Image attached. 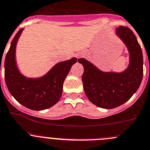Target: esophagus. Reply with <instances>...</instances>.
Returning a JSON list of instances; mask_svg holds the SVG:
<instances>
[{
  "instance_id": "34e87169",
  "label": "esophagus",
  "mask_w": 150,
  "mask_h": 150,
  "mask_svg": "<svg viewBox=\"0 0 150 150\" xmlns=\"http://www.w3.org/2000/svg\"><path fill=\"white\" fill-rule=\"evenodd\" d=\"M81 52H78L77 53V54H75V57H76L77 58H81Z\"/></svg>"
}]
</instances>
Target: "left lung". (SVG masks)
Masks as SVG:
<instances>
[{"mask_svg":"<svg viewBox=\"0 0 150 150\" xmlns=\"http://www.w3.org/2000/svg\"><path fill=\"white\" fill-rule=\"evenodd\" d=\"M116 35L125 43L129 52V64L122 72H102L84 58L78 59L84 68L83 89L89 101L103 109L124 104L136 92L143 78L142 50L129 28L120 26Z\"/></svg>","mask_w":150,"mask_h":150,"instance_id":"1","label":"left lung"}]
</instances>
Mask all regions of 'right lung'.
<instances>
[{"label": "right lung", "mask_w": 150, "mask_h": 150, "mask_svg": "<svg viewBox=\"0 0 150 150\" xmlns=\"http://www.w3.org/2000/svg\"><path fill=\"white\" fill-rule=\"evenodd\" d=\"M23 29L15 35L6 53L4 75L9 92L21 104L33 110H43L52 107L61 98L63 83L76 58L58 63L43 77L29 78L22 75L17 67L15 50Z\"/></svg>", "instance_id": "add662e5"}]
</instances>
